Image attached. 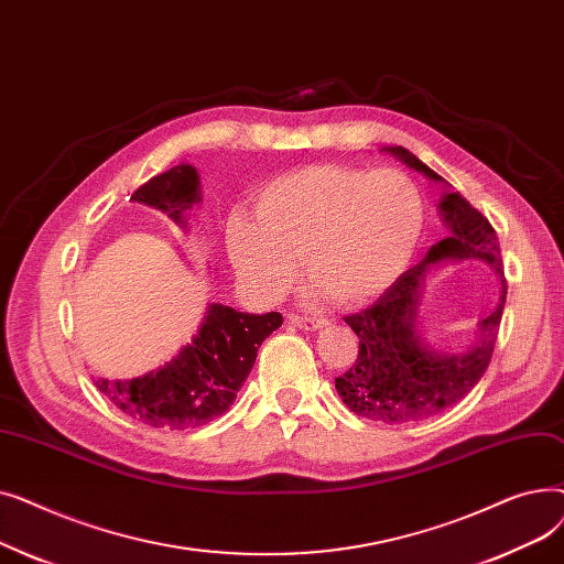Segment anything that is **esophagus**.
<instances>
[{"mask_svg":"<svg viewBox=\"0 0 564 564\" xmlns=\"http://www.w3.org/2000/svg\"><path fill=\"white\" fill-rule=\"evenodd\" d=\"M290 319H292L294 327L306 329V332H317V329H322V327H329V319H324V317H302V315H292Z\"/></svg>","mask_w":564,"mask_h":564,"instance_id":"obj_1","label":"esophagus"}]
</instances>
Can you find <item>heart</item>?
<instances>
[{
  "label": "heart",
  "mask_w": 564,
  "mask_h": 564,
  "mask_svg": "<svg viewBox=\"0 0 564 564\" xmlns=\"http://www.w3.org/2000/svg\"><path fill=\"white\" fill-rule=\"evenodd\" d=\"M425 205L400 169L313 164L260 187L253 217L224 224L235 274L260 300H276L304 272L315 294L361 306L387 292L421 242Z\"/></svg>",
  "instance_id": "heart-1"
}]
</instances>
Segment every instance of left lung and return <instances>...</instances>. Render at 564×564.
Wrapping results in <instances>:
<instances>
[{"mask_svg": "<svg viewBox=\"0 0 564 564\" xmlns=\"http://www.w3.org/2000/svg\"><path fill=\"white\" fill-rule=\"evenodd\" d=\"M381 153L398 158L443 187L438 213L448 235L427 256L406 270L366 311L345 322L359 336L357 361L340 377L336 391L349 411L361 419L402 425L423 421L457 404L482 379L496 332L506 306V276L496 230L451 183L423 164L402 145H387ZM485 261L499 274L501 297L497 308L477 325V338L464 350L448 352L430 346L417 332V306L430 273L446 263Z\"/></svg>", "mask_w": 564, "mask_h": 564, "instance_id": "1", "label": "left lung"}]
</instances>
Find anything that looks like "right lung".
<instances>
[{
    "instance_id": "obj_1",
    "label": "right lung",
    "mask_w": 564,
    "mask_h": 564,
    "mask_svg": "<svg viewBox=\"0 0 564 564\" xmlns=\"http://www.w3.org/2000/svg\"><path fill=\"white\" fill-rule=\"evenodd\" d=\"M130 200L164 213L183 230L200 203V177L177 164L141 185ZM283 324L281 313H240L207 304L192 343L158 370L132 379H98L96 387L130 419L160 430H189L219 419L249 377L262 340Z\"/></svg>"
}]
</instances>
